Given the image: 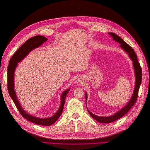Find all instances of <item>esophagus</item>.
Here are the masks:
<instances>
[{
    "label": "esophagus",
    "instance_id": "1",
    "mask_svg": "<svg viewBox=\"0 0 150 150\" xmlns=\"http://www.w3.org/2000/svg\"><path fill=\"white\" fill-rule=\"evenodd\" d=\"M77 82H78V83L82 84L83 83V81H82V79H81V78H78V80H77Z\"/></svg>",
    "mask_w": 150,
    "mask_h": 150
}]
</instances>
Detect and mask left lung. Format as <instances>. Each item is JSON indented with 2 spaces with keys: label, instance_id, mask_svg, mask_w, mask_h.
Returning <instances> with one entry per match:
<instances>
[{
  "label": "left lung",
  "instance_id": "obj_1",
  "mask_svg": "<svg viewBox=\"0 0 150 150\" xmlns=\"http://www.w3.org/2000/svg\"><path fill=\"white\" fill-rule=\"evenodd\" d=\"M108 34L111 35V37H112V39L114 40L115 41L120 44L121 48L122 49H123L124 51L128 54V56L131 59V60L133 61V65L134 74H135V86H134V89L133 91V95L132 96H131V99L129 101V102L126 104V105L125 107L121 108L119 111H117L114 115L110 116H106V117L99 116L94 115L93 113L89 111L87 108L89 115L91 116L96 121L101 122V123H110V122L115 121L118 119L121 118V117H122L123 116H125L126 113L129 111V110L134 106V104H135L136 101H137L139 86L141 85V83H142V68H141L139 63L138 61L137 56L136 55L133 49L131 46H129L128 44L126 43L124 40L120 37V36L117 35L116 34L112 33H109ZM85 96H86V104L87 98H88V95L86 93H85ZM86 107H87V105H86Z\"/></svg>",
  "mask_w": 150,
  "mask_h": 150
}]
</instances>
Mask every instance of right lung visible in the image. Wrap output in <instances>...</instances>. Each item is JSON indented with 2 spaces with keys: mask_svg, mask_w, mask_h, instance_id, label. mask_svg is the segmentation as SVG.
Returning <instances> with one entry per match:
<instances>
[{
  "mask_svg": "<svg viewBox=\"0 0 150 150\" xmlns=\"http://www.w3.org/2000/svg\"><path fill=\"white\" fill-rule=\"evenodd\" d=\"M47 40V39L42 35H35L34 37L28 39L27 41L22 44L19 49L13 54L11 57L7 67V82H8V91L13 101L14 102L16 106L19 110L21 115L24 118L26 119L34 124L41 126H50L55 122L62 114L64 108V103L66 101V97L68 92L70 91V88L66 89L61 94V105L57 111L52 116L47 117V118H41V117H35L27 113L22 109L21 104L18 100L16 96L14 89V73L16 67L18 66V63L20 62L23 59H24L29 53L35 48L39 47L40 46Z\"/></svg>",
  "mask_w": 150,
  "mask_h": 150,
  "instance_id": "add662e5",
  "label": "right lung"
}]
</instances>
